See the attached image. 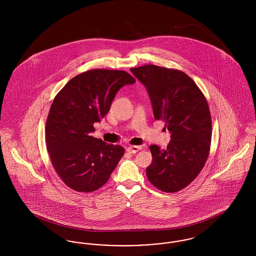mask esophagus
<instances>
[{
	"label": "esophagus",
	"instance_id": "esophagus-1",
	"mask_svg": "<svg viewBox=\"0 0 256 256\" xmlns=\"http://www.w3.org/2000/svg\"><path fill=\"white\" fill-rule=\"evenodd\" d=\"M141 150H142L141 146H130L126 148V152L130 154H136L137 152H139Z\"/></svg>",
	"mask_w": 256,
	"mask_h": 256
}]
</instances>
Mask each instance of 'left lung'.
Here are the masks:
<instances>
[{"instance_id": "obj_1", "label": "left lung", "mask_w": 256, "mask_h": 256, "mask_svg": "<svg viewBox=\"0 0 256 256\" xmlns=\"http://www.w3.org/2000/svg\"><path fill=\"white\" fill-rule=\"evenodd\" d=\"M130 72L146 87L154 119L163 120L170 132L166 150L150 146L152 161L146 176L163 192L180 191L202 170L209 154L212 122L206 98L180 70L148 64Z\"/></svg>"}]
</instances>
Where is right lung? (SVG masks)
Returning <instances> with one entry per match:
<instances>
[{"label":"right lung","instance_id":"obj_1","mask_svg":"<svg viewBox=\"0 0 256 256\" xmlns=\"http://www.w3.org/2000/svg\"><path fill=\"white\" fill-rule=\"evenodd\" d=\"M124 71L95 69L76 76L56 96L46 122V145L63 182L78 192L104 185L124 148L94 138V122L110 111L122 86L134 84Z\"/></svg>","mask_w":256,"mask_h":256}]
</instances>
